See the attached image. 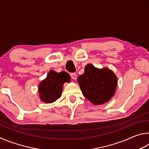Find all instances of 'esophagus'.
I'll list each match as a JSON object with an SVG mask.
<instances>
[{
    "instance_id": "obj_1",
    "label": "esophagus",
    "mask_w": 149,
    "mask_h": 149,
    "mask_svg": "<svg viewBox=\"0 0 149 149\" xmlns=\"http://www.w3.org/2000/svg\"><path fill=\"white\" fill-rule=\"evenodd\" d=\"M71 77L74 80L77 79V74L75 73H72V74H71Z\"/></svg>"
}]
</instances>
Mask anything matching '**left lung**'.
Here are the masks:
<instances>
[{
    "mask_svg": "<svg viewBox=\"0 0 149 149\" xmlns=\"http://www.w3.org/2000/svg\"><path fill=\"white\" fill-rule=\"evenodd\" d=\"M83 95L94 104L109 101L114 96L117 85L115 74L108 68L100 70L92 64H87L84 74L78 77Z\"/></svg>",
    "mask_w": 149,
    "mask_h": 149,
    "instance_id": "left-lung-1",
    "label": "left lung"
}]
</instances>
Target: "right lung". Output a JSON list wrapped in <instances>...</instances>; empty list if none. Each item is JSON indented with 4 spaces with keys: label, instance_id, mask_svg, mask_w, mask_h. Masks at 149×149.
Returning a JSON list of instances; mask_svg holds the SVG:
<instances>
[{
    "label": "right lung",
    "instance_id": "1",
    "mask_svg": "<svg viewBox=\"0 0 149 149\" xmlns=\"http://www.w3.org/2000/svg\"><path fill=\"white\" fill-rule=\"evenodd\" d=\"M70 75L65 72L57 73L50 70L46 79L39 85L40 99L47 103L54 102L61 96L64 83L70 82Z\"/></svg>",
    "mask_w": 149,
    "mask_h": 149
}]
</instances>
